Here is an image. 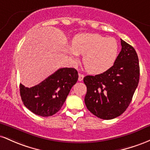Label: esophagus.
Returning <instances> with one entry per match:
<instances>
[{"instance_id": "esophagus-1", "label": "esophagus", "mask_w": 150, "mask_h": 150, "mask_svg": "<svg viewBox=\"0 0 150 150\" xmlns=\"http://www.w3.org/2000/svg\"><path fill=\"white\" fill-rule=\"evenodd\" d=\"M83 74H79V81H83Z\"/></svg>"}]
</instances>
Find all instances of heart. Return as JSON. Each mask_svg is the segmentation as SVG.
Returning a JSON list of instances; mask_svg holds the SVG:
<instances>
[{"label":"heart","mask_w":150,"mask_h":150,"mask_svg":"<svg viewBox=\"0 0 150 150\" xmlns=\"http://www.w3.org/2000/svg\"><path fill=\"white\" fill-rule=\"evenodd\" d=\"M69 54L74 61L78 60L79 54L83 55V64L87 71L100 74L114 64L118 54V44L115 39L97 33H81L74 38Z\"/></svg>","instance_id":"obj_1"}]
</instances>
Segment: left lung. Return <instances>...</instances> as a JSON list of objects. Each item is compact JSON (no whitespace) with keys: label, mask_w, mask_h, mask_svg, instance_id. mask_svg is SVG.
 I'll return each mask as SVG.
<instances>
[{"label":"left lung","mask_w":150,"mask_h":150,"mask_svg":"<svg viewBox=\"0 0 150 150\" xmlns=\"http://www.w3.org/2000/svg\"><path fill=\"white\" fill-rule=\"evenodd\" d=\"M120 52L111 68L96 76H86L84 101L88 110L103 120L118 117L129 106L139 79L137 52L120 39Z\"/></svg>","instance_id":"obj_1"}]
</instances>
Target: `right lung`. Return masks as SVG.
Instances as JSON below:
<instances>
[{
    "label": "right lung",
    "instance_id": "obj_1",
    "mask_svg": "<svg viewBox=\"0 0 150 150\" xmlns=\"http://www.w3.org/2000/svg\"><path fill=\"white\" fill-rule=\"evenodd\" d=\"M79 75L74 68H61L41 83L28 88L20 84L23 104L36 115L48 117L61 109Z\"/></svg>",
    "mask_w": 150,
    "mask_h": 150
}]
</instances>
